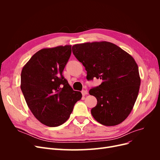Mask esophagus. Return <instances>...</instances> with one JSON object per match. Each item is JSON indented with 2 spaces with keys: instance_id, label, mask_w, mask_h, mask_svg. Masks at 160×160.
I'll return each instance as SVG.
<instances>
[{
  "instance_id": "esophagus-1",
  "label": "esophagus",
  "mask_w": 160,
  "mask_h": 160,
  "mask_svg": "<svg viewBox=\"0 0 160 160\" xmlns=\"http://www.w3.org/2000/svg\"><path fill=\"white\" fill-rule=\"evenodd\" d=\"M81 93H82V95L85 96V95L88 94V91H87V90H82L81 91Z\"/></svg>"
}]
</instances>
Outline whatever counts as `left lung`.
<instances>
[{"instance_id": "left-lung-1", "label": "left lung", "mask_w": 160, "mask_h": 160, "mask_svg": "<svg viewBox=\"0 0 160 160\" xmlns=\"http://www.w3.org/2000/svg\"><path fill=\"white\" fill-rule=\"evenodd\" d=\"M72 51L85 67L87 79L102 80L101 85L89 90L98 100L91 110L94 119L106 126L123 122L133 108L141 83L133 58L107 41L75 45Z\"/></svg>"}]
</instances>
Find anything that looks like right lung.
<instances>
[{
  "label": "right lung",
  "instance_id": "right-lung-1",
  "mask_svg": "<svg viewBox=\"0 0 160 160\" xmlns=\"http://www.w3.org/2000/svg\"><path fill=\"white\" fill-rule=\"evenodd\" d=\"M71 54V45L43 49L22 68L21 89L34 116L49 127H57L69 119L80 91H74L62 75Z\"/></svg>",
  "mask_w": 160,
  "mask_h": 160
}]
</instances>
